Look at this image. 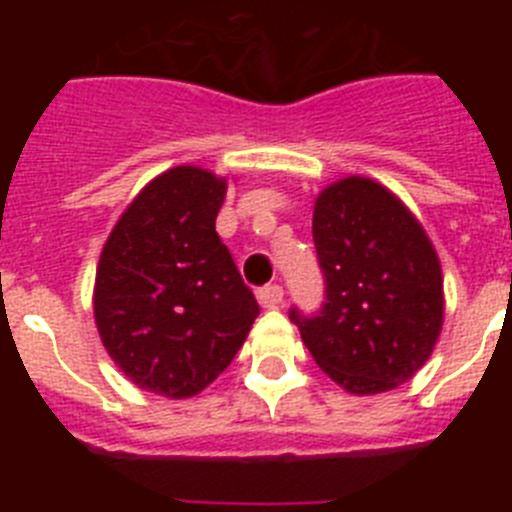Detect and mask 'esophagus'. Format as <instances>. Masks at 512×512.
I'll return each instance as SVG.
<instances>
[{
  "label": "esophagus",
  "instance_id": "1",
  "mask_svg": "<svg viewBox=\"0 0 512 512\" xmlns=\"http://www.w3.org/2000/svg\"><path fill=\"white\" fill-rule=\"evenodd\" d=\"M256 297H259L261 307H266V310H271V307L282 305L284 289L279 287V284H266V287H261L259 292H256Z\"/></svg>",
  "mask_w": 512,
  "mask_h": 512
}]
</instances>
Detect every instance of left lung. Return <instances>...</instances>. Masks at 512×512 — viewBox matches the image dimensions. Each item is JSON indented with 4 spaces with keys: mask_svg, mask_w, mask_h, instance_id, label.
Masks as SVG:
<instances>
[{
    "mask_svg": "<svg viewBox=\"0 0 512 512\" xmlns=\"http://www.w3.org/2000/svg\"><path fill=\"white\" fill-rule=\"evenodd\" d=\"M312 238L323 310L289 318L315 364L351 395L413 379L443 325L441 261L418 217L374 179L346 176L315 197Z\"/></svg>",
    "mask_w": 512,
    "mask_h": 512,
    "instance_id": "1",
    "label": "left lung"
}]
</instances>
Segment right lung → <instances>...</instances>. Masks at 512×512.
<instances>
[{
	"mask_svg": "<svg viewBox=\"0 0 512 512\" xmlns=\"http://www.w3.org/2000/svg\"><path fill=\"white\" fill-rule=\"evenodd\" d=\"M228 179L174 166L140 189L104 243L94 323L120 372L171 400L200 395L246 341L259 302L215 233Z\"/></svg>",
	"mask_w": 512,
	"mask_h": 512,
	"instance_id": "add662e5",
	"label": "right lung"
}]
</instances>
